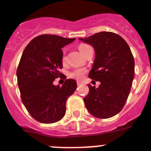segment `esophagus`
Segmentation results:
<instances>
[{"instance_id":"obj_1","label":"esophagus","mask_w":151,"mask_h":151,"mask_svg":"<svg viewBox=\"0 0 151 151\" xmlns=\"http://www.w3.org/2000/svg\"><path fill=\"white\" fill-rule=\"evenodd\" d=\"M82 84V82H81V81H77V85L78 86H80V85Z\"/></svg>"}]
</instances>
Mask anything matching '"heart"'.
Returning a JSON list of instances; mask_svg holds the SVG:
<instances>
[{
  "label": "heart",
  "instance_id": "heart-1",
  "mask_svg": "<svg viewBox=\"0 0 151 151\" xmlns=\"http://www.w3.org/2000/svg\"><path fill=\"white\" fill-rule=\"evenodd\" d=\"M89 45L88 44H81L80 46H78V50L81 52H83L86 49L89 47ZM65 61V55L64 53L63 57V62ZM87 73V69H85V68H78V69H76L74 70H73L69 73V76L72 77L73 78H76V79H82L83 77L85 76V75Z\"/></svg>",
  "mask_w": 151,
  "mask_h": 151
}]
</instances>
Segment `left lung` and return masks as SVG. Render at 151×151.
<instances>
[{
    "label": "left lung",
    "instance_id": "left-lung-1",
    "mask_svg": "<svg viewBox=\"0 0 151 151\" xmlns=\"http://www.w3.org/2000/svg\"><path fill=\"white\" fill-rule=\"evenodd\" d=\"M80 40L95 49V59L88 77L99 81L97 88L88 85L86 109L99 118H111L125 105L134 76V60L129 46L117 33L100 32Z\"/></svg>",
    "mask_w": 151,
    "mask_h": 151
}]
</instances>
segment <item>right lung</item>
Instances as JSON below:
<instances>
[{
    "label": "right lung",
    "mask_w": 151,
    "mask_h": 151,
    "mask_svg": "<svg viewBox=\"0 0 151 151\" xmlns=\"http://www.w3.org/2000/svg\"><path fill=\"white\" fill-rule=\"evenodd\" d=\"M75 40L42 34L24 49L17 69V84L22 102L37 122L51 124L61 120L67 99L76 89V82L72 78L66 79L63 86L52 84L58 77L66 78L60 72L63 68L62 48Z\"/></svg>",
    "instance_id": "obj_1"
}]
</instances>
